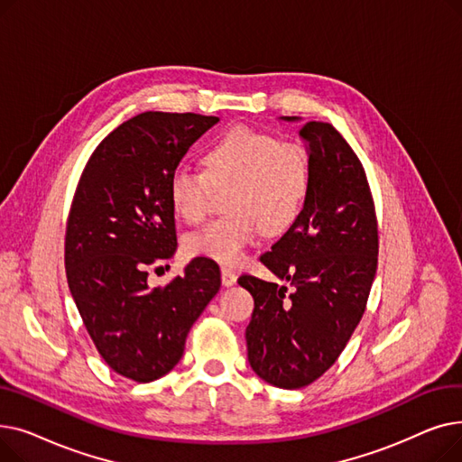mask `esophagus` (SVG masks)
I'll return each mask as SVG.
<instances>
[{"label": "esophagus", "mask_w": 462, "mask_h": 462, "mask_svg": "<svg viewBox=\"0 0 462 462\" xmlns=\"http://www.w3.org/2000/svg\"><path fill=\"white\" fill-rule=\"evenodd\" d=\"M221 279H223V284H225V286H234L236 281H237V275H236L232 270L223 268V270H221Z\"/></svg>", "instance_id": "1"}]
</instances>
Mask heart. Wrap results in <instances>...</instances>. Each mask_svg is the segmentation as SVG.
Listing matches in <instances>:
<instances>
[{
	"label": "heart",
	"mask_w": 462,
	"mask_h": 462,
	"mask_svg": "<svg viewBox=\"0 0 462 462\" xmlns=\"http://www.w3.org/2000/svg\"><path fill=\"white\" fill-rule=\"evenodd\" d=\"M204 172L178 168L168 181L170 206L189 225L211 211L213 189L232 187L226 217L185 237L190 256L237 265L260 232L275 236L292 226L309 189V162L296 143L237 125L204 153Z\"/></svg>",
	"instance_id": "b5f03b06"
}]
</instances>
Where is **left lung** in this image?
<instances>
[{"instance_id":"left-lung-1","label":"left lung","mask_w":462,"mask_h":462,"mask_svg":"<svg viewBox=\"0 0 462 462\" xmlns=\"http://www.w3.org/2000/svg\"><path fill=\"white\" fill-rule=\"evenodd\" d=\"M284 121H296L292 116ZM303 209L260 262L285 284L241 275L254 310L245 331L253 371L282 390L320 378L365 312L378 263V225L365 170L333 125L309 121Z\"/></svg>"}]
</instances>
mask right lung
I'll list each match as a JSON object with an SVG mask.
<instances>
[{"label":"right lung","mask_w":462,"mask_h":462,"mask_svg":"<svg viewBox=\"0 0 462 462\" xmlns=\"http://www.w3.org/2000/svg\"><path fill=\"white\" fill-rule=\"evenodd\" d=\"M215 116L143 112L91 153L72 199L65 234L69 290L108 367L148 383L172 371L192 324L221 288L209 258L150 286V268L178 247L168 181ZM159 270V268H157Z\"/></svg>","instance_id":"obj_1"}]
</instances>
